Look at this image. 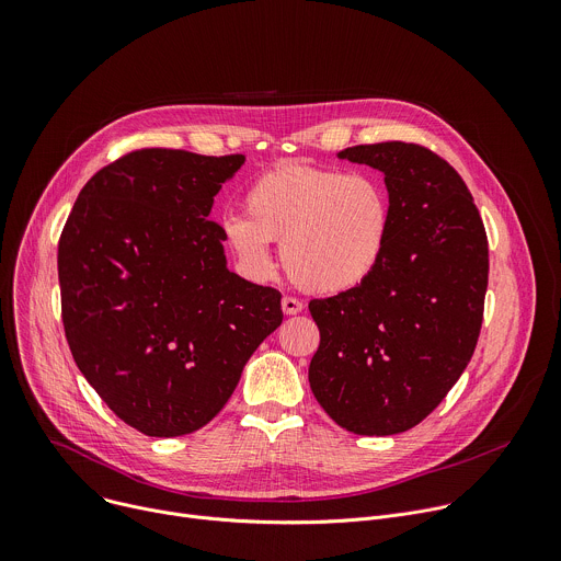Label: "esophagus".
<instances>
[{"mask_svg":"<svg viewBox=\"0 0 561 561\" xmlns=\"http://www.w3.org/2000/svg\"><path fill=\"white\" fill-rule=\"evenodd\" d=\"M282 310H284V314H297V312L304 310V304L295 297H284L282 299Z\"/></svg>","mask_w":561,"mask_h":561,"instance_id":"1","label":"esophagus"}]
</instances>
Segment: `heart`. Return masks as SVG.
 <instances>
[{"label":"heart","instance_id":"obj_1","mask_svg":"<svg viewBox=\"0 0 561 561\" xmlns=\"http://www.w3.org/2000/svg\"><path fill=\"white\" fill-rule=\"evenodd\" d=\"M247 214L219 219V237L253 279L273 273L279 242L290 279L314 295H346L381 268L392 239L388 184L370 171L279 162L247 191Z\"/></svg>","mask_w":561,"mask_h":561}]
</instances>
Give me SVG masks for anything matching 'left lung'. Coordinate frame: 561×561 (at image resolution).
Masks as SVG:
<instances>
[{"mask_svg":"<svg viewBox=\"0 0 561 561\" xmlns=\"http://www.w3.org/2000/svg\"><path fill=\"white\" fill-rule=\"evenodd\" d=\"M340 159L383 173L392 239L362 288L312 299L314 399L355 435H397L431 415L468 366L482 329L489 242L457 171L417 144L353 146Z\"/></svg>","mask_w":561,"mask_h":561,"instance_id":"obj_1","label":"left lung"}]
</instances>
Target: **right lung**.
Returning <instances> with one entry per match:
<instances>
[{
  "label": "right lung",
  "instance_id": "1",
  "mask_svg": "<svg viewBox=\"0 0 561 561\" xmlns=\"http://www.w3.org/2000/svg\"><path fill=\"white\" fill-rule=\"evenodd\" d=\"M244 154L146 148L95 173L61 230V319L77 368L148 437L206 426L257 346L282 295L228 271L208 219Z\"/></svg>",
  "mask_w": 561,
  "mask_h": 561
}]
</instances>
